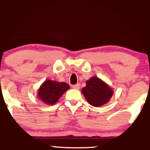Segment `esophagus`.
Masks as SVG:
<instances>
[{
    "label": "esophagus",
    "instance_id": "obj_1",
    "mask_svg": "<svg viewBox=\"0 0 150 150\" xmlns=\"http://www.w3.org/2000/svg\"><path fill=\"white\" fill-rule=\"evenodd\" d=\"M73 88L75 89H79L80 88V84H77V85H73Z\"/></svg>",
    "mask_w": 150,
    "mask_h": 150
}]
</instances>
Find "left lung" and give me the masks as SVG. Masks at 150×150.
<instances>
[{"instance_id": "obj_1", "label": "left lung", "mask_w": 150, "mask_h": 150, "mask_svg": "<svg viewBox=\"0 0 150 150\" xmlns=\"http://www.w3.org/2000/svg\"><path fill=\"white\" fill-rule=\"evenodd\" d=\"M82 93L89 104L95 107L103 106L112 97L113 90L98 77H92L86 82Z\"/></svg>"}]
</instances>
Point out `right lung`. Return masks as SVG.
<instances>
[{
	"instance_id": "right-lung-1",
	"label": "right lung",
	"mask_w": 150,
	"mask_h": 150,
	"mask_svg": "<svg viewBox=\"0 0 150 150\" xmlns=\"http://www.w3.org/2000/svg\"><path fill=\"white\" fill-rule=\"evenodd\" d=\"M69 89L70 86L65 82L46 80L38 89L37 97L44 104L53 105Z\"/></svg>"
}]
</instances>
